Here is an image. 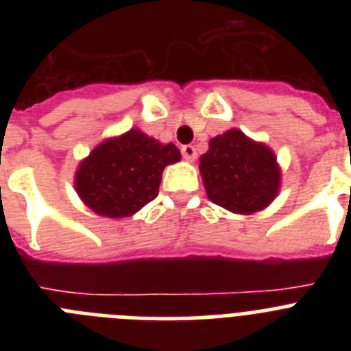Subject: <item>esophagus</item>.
Listing matches in <instances>:
<instances>
[{"instance_id": "1", "label": "esophagus", "mask_w": 351, "mask_h": 351, "mask_svg": "<svg viewBox=\"0 0 351 351\" xmlns=\"http://www.w3.org/2000/svg\"><path fill=\"white\" fill-rule=\"evenodd\" d=\"M181 153H182V158L188 161H193L195 158H197V151H195L193 145H182Z\"/></svg>"}]
</instances>
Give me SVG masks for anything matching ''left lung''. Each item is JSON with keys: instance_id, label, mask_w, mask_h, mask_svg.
I'll use <instances>...</instances> for the list:
<instances>
[{"instance_id": "8db88e82", "label": "left lung", "mask_w": 351, "mask_h": 351, "mask_svg": "<svg viewBox=\"0 0 351 351\" xmlns=\"http://www.w3.org/2000/svg\"><path fill=\"white\" fill-rule=\"evenodd\" d=\"M198 169L207 198L234 214L263 210L280 193L281 167L274 151L237 128L210 138Z\"/></svg>"}]
</instances>
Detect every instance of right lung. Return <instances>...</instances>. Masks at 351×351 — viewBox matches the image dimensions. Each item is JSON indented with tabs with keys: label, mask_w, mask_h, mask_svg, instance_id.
Here are the masks:
<instances>
[{
	"label": "right lung",
	"mask_w": 351,
	"mask_h": 351,
	"mask_svg": "<svg viewBox=\"0 0 351 351\" xmlns=\"http://www.w3.org/2000/svg\"><path fill=\"white\" fill-rule=\"evenodd\" d=\"M179 160L176 145L132 128L96 145L77 167L73 184L98 216L128 218L158 197L163 169Z\"/></svg>",
	"instance_id": "obj_1"
}]
</instances>
